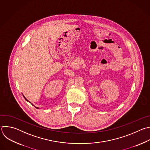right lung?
<instances>
[{
  "label": "right lung",
  "mask_w": 150,
  "mask_h": 150,
  "mask_svg": "<svg viewBox=\"0 0 150 150\" xmlns=\"http://www.w3.org/2000/svg\"><path fill=\"white\" fill-rule=\"evenodd\" d=\"M23 97H24V98H25V99H26V101H28V100H27V99H26V98H25V96H23ZM29 103H30V102H29ZM30 103V104H32V103ZM32 105H33V104H32ZM36 108H38H38H38V107H36Z\"/></svg>",
  "instance_id": "add662e5"
}]
</instances>
